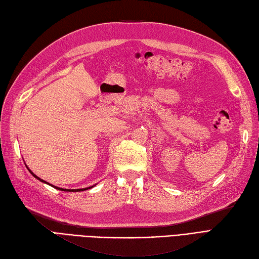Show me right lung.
<instances>
[{
  "instance_id": "1",
  "label": "right lung",
  "mask_w": 259,
  "mask_h": 259,
  "mask_svg": "<svg viewBox=\"0 0 259 259\" xmlns=\"http://www.w3.org/2000/svg\"><path fill=\"white\" fill-rule=\"evenodd\" d=\"M26 166V165H25ZM26 167H27V166H26ZM27 169H28V171H30V173L34 176V177H35L36 178V180H38L39 182H42V183H45V184H48V185H51L52 187H55L56 189H60V191H64V192H81V191H85V189H90V188H92V187H93V186H91V187H88V188H81V189H73V191H72V189H65V188H61V187H56V186H54V185H52V184H49V183H47V182H45V181H43V180H41V178H39L38 176H36L35 174H34L33 173V171L30 169V168H28L27 167Z\"/></svg>"
}]
</instances>
